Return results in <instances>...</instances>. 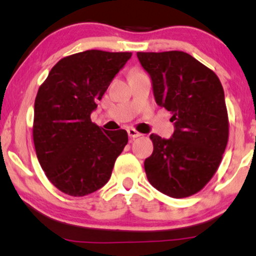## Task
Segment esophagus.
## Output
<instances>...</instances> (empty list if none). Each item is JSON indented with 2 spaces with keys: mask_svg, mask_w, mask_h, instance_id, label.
<instances>
[{
  "mask_svg": "<svg viewBox=\"0 0 256 256\" xmlns=\"http://www.w3.org/2000/svg\"><path fill=\"white\" fill-rule=\"evenodd\" d=\"M128 134L130 138H132V139H134V138L142 136V134H141V133L136 131L134 128H128Z\"/></svg>",
  "mask_w": 256,
  "mask_h": 256,
  "instance_id": "1",
  "label": "esophagus"
}]
</instances>
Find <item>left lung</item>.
<instances>
[{
    "instance_id": "8db88e82",
    "label": "left lung",
    "mask_w": 256,
    "mask_h": 256,
    "mask_svg": "<svg viewBox=\"0 0 256 256\" xmlns=\"http://www.w3.org/2000/svg\"><path fill=\"white\" fill-rule=\"evenodd\" d=\"M158 106L173 114L170 139L152 134L144 170L152 186L173 198L200 192L221 163L229 136L224 92L214 72L184 51L138 52Z\"/></svg>"
}]
</instances>
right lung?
Returning <instances> with one entry per match:
<instances>
[{
	"label": "right lung",
	"mask_w": 256,
	"mask_h": 256,
	"mask_svg": "<svg viewBox=\"0 0 256 256\" xmlns=\"http://www.w3.org/2000/svg\"><path fill=\"white\" fill-rule=\"evenodd\" d=\"M131 52L88 50L62 58L40 85L34 104L33 139L48 179L80 197L102 188L128 144L125 130L92 123L104 93Z\"/></svg>",
	"instance_id": "obj_1"
}]
</instances>
